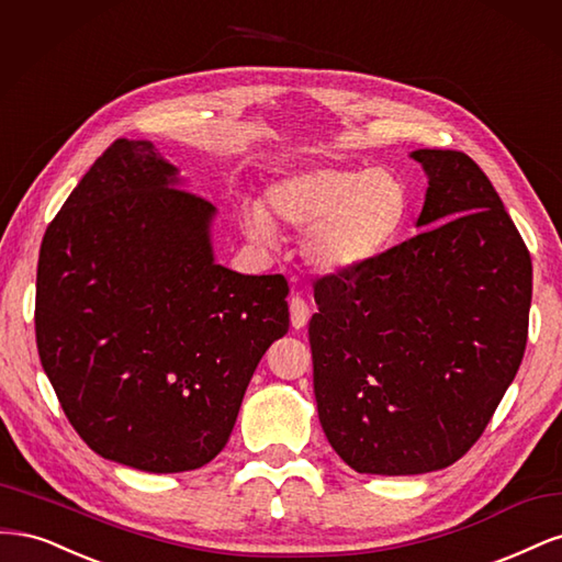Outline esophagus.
<instances>
[{
    "instance_id": "34e87169",
    "label": "esophagus",
    "mask_w": 562,
    "mask_h": 562,
    "mask_svg": "<svg viewBox=\"0 0 562 562\" xmlns=\"http://www.w3.org/2000/svg\"><path fill=\"white\" fill-rule=\"evenodd\" d=\"M310 316H312L310 302L304 300V297H300V295L291 297V323H293V328H295V330H300V328L307 326Z\"/></svg>"
}]
</instances>
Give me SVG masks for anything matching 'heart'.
<instances>
[{
    "mask_svg": "<svg viewBox=\"0 0 562 562\" xmlns=\"http://www.w3.org/2000/svg\"><path fill=\"white\" fill-rule=\"evenodd\" d=\"M267 209L281 223L306 229L302 250L326 274H347L394 246L411 211L405 182L384 168H310L267 187ZM250 239L269 241L274 223L260 206L244 209Z\"/></svg>",
    "mask_w": 562,
    "mask_h": 562,
    "instance_id": "1",
    "label": "heart"
}]
</instances>
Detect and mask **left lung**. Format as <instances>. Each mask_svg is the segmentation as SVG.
<instances>
[{
	"label": "left lung",
	"mask_w": 562,
	"mask_h": 562,
	"mask_svg": "<svg viewBox=\"0 0 562 562\" xmlns=\"http://www.w3.org/2000/svg\"><path fill=\"white\" fill-rule=\"evenodd\" d=\"M429 176L417 227L314 283V394L333 450L359 473L446 469L485 431L520 368L530 250L464 151L417 149Z\"/></svg>",
	"instance_id": "8db88e82"
}]
</instances>
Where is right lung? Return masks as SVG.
I'll list each match as a JSON object with an SVG mask.
<instances>
[{
  "label": "right lung",
  "instance_id": "add662e5",
  "mask_svg": "<svg viewBox=\"0 0 562 562\" xmlns=\"http://www.w3.org/2000/svg\"><path fill=\"white\" fill-rule=\"evenodd\" d=\"M147 140H114L46 227L35 333L65 417L93 452L149 473L227 446L288 281L215 265V206L176 190Z\"/></svg>",
  "mask_w": 562,
  "mask_h": 562
}]
</instances>
